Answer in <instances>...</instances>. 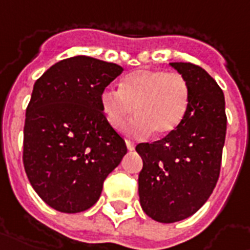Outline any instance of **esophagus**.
I'll return each instance as SVG.
<instances>
[{
  "instance_id": "1",
  "label": "esophagus",
  "mask_w": 250,
  "mask_h": 250,
  "mask_svg": "<svg viewBox=\"0 0 250 250\" xmlns=\"http://www.w3.org/2000/svg\"><path fill=\"white\" fill-rule=\"evenodd\" d=\"M125 146H127V148L130 149V151L135 149V143L134 142H131V140H125Z\"/></svg>"
}]
</instances>
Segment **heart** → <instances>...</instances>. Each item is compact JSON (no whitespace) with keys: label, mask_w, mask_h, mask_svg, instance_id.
Returning <instances> with one entry per match:
<instances>
[{"label":"heart","mask_w":250,"mask_h":250,"mask_svg":"<svg viewBox=\"0 0 250 250\" xmlns=\"http://www.w3.org/2000/svg\"><path fill=\"white\" fill-rule=\"evenodd\" d=\"M189 101L184 75L151 68L125 75L120 90L107 87L101 92L102 111L112 128L120 130L135 110L136 118L127 125V132L139 138L151 131L156 136L173 132L186 118Z\"/></svg>","instance_id":"heart-1"}]
</instances>
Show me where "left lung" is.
<instances>
[{"mask_svg": "<svg viewBox=\"0 0 250 250\" xmlns=\"http://www.w3.org/2000/svg\"><path fill=\"white\" fill-rule=\"evenodd\" d=\"M191 90L186 118L152 143H139L140 205L159 223H176L200 209L219 180L227 134L224 92L209 74L189 62L171 63Z\"/></svg>", "mask_w": 250, "mask_h": 250, "instance_id": "left-lung-1", "label": "left lung"}]
</instances>
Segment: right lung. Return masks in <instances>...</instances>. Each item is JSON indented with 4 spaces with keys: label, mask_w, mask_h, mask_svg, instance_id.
<instances>
[{
    "label": "right lung",
    "mask_w": 250,
    "mask_h": 250,
    "mask_svg": "<svg viewBox=\"0 0 250 250\" xmlns=\"http://www.w3.org/2000/svg\"><path fill=\"white\" fill-rule=\"evenodd\" d=\"M123 67L86 55L59 61L37 79L23 127V167L34 191L51 208H91L127 153L107 122L101 92Z\"/></svg>",
    "instance_id": "obj_1"
}]
</instances>
